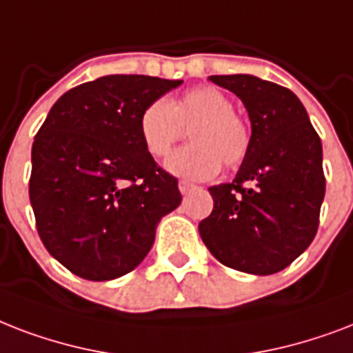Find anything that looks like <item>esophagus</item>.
Instances as JSON below:
<instances>
[{"mask_svg":"<svg viewBox=\"0 0 353 353\" xmlns=\"http://www.w3.org/2000/svg\"><path fill=\"white\" fill-rule=\"evenodd\" d=\"M179 190H180V193H182V195H188L190 191L195 190V185L190 184V182H185V180H180V182H179Z\"/></svg>","mask_w":353,"mask_h":353,"instance_id":"34e87169","label":"esophagus"}]
</instances>
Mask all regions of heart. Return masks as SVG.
I'll list each match as a JSON object with an SVG mask.
<instances>
[{"instance_id": "1", "label": "heart", "mask_w": 353, "mask_h": 353, "mask_svg": "<svg viewBox=\"0 0 353 353\" xmlns=\"http://www.w3.org/2000/svg\"><path fill=\"white\" fill-rule=\"evenodd\" d=\"M190 128L193 143L174 151L165 160L169 173L190 180L212 179L223 162L237 168L247 158L252 132L245 117L234 112V103L223 90L199 86L179 99H154L139 116V138L152 158H163Z\"/></svg>"}]
</instances>
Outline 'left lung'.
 Segmentation results:
<instances>
[{"instance_id": "obj_1", "label": "left lung", "mask_w": 353, "mask_h": 353, "mask_svg": "<svg viewBox=\"0 0 353 353\" xmlns=\"http://www.w3.org/2000/svg\"><path fill=\"white\" fill-rule=\"evenodd\" d=\"M210 81L243 101L252 143L236 179L210 188L214 210L199 232L226 267L274 274L310 247L319 228L326 191L321 138L291 90L254 75Z\"/></svg>"}]
</instances>
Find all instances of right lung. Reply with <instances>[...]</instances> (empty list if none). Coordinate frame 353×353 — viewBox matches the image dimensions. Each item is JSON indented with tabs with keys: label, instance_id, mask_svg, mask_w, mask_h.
<instances>
[{
	"label": "right lung",
	"instance_id": "obj_1",
	"mask_svg": "<svg viewBox=\"0 0 353 353\" xmlns=\"http://www.w3.org/2000/svg\"><path fill=\"white\" fill-rule=\"evenodd\" d=\"M182 81L106 75L65 92L34 136L29 199L38 236L84 280L136 269L163 215L182 202L179 180L139 138V116Z\"/></svg>",
	"mask_w": 353,
	"mask_h": 353
}]
</instances>
